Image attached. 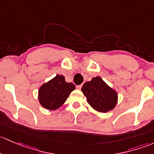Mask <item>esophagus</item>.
<instances>
[{"label":"esophagus","instance_id":"esophagus-1","mask_svg":"<svg viewBox=\"0 0 154 154\" xmlns=\"http://www.w3.org/2000/svg\"><path fill=\"white\" fill-rule=\"evenodd\" d=\"M82 85H77L76 88L79 89V90H81V88H82Z\"/></svg>","mask_w":154,"mask_h":154}]
</instances>
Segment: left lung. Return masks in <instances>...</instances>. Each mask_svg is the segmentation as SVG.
<instances>
[{
	"label": "left lung",
	"mask_w": 154,
	"mask_h": 154,
	"mask_svg": "<svg viewBox=\"0 0 154 154\" xmlns=\"http://www.w3.org/2000/svg\"><path fill=\"white\" fill-rule=\"evenodd\" d=\"M88 104L99 112H107L112 110L118 102V94L100 76L87 82L82 88Z\"/></svg>",
	"instance_id": "left-lung-1"
}]
</instances>
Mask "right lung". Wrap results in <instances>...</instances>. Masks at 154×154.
I'll list each match as a JSON object with an SVG mask.
<instances>
[{"mask_svg":"<svg viewBox=\"0 0 154 154\" xmlns=\"http://www.w3.org/2000/svg\"><path fill=\"white\" fill-rule=\"evenodd\" d=\"M75 89L72 83H68L64 76L57 74L51 80L43 84L38 90V101L43 107L55 110L64 104L70 93Z\"/></svg>","mask_w":154,"mask_h":154,"instance_id":"1","label":"right lung"}]
</instances>
